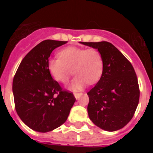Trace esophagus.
<instances>
[{"instance_id":"1","label":"esophagus","mask_w":153,"mask_h":153,"mask_svg":"<svg viewBox=\"0 0 153 153\" xmlns=\"http://www.w3.org/2000/svg\"><path fill=\"white\" fill-rule=\"evenodd\" d=\"M81 94H82L81 93H74V97H75V98L77 100V99H79V97H80Z\"/></svg>"}]
</instances>
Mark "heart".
I'll list each match as a JSON object with an SVG mask.
<instances>
[{
	"label": "heart",
	"mask_w": 153,
	"mask_h": 153,
	"mask_svg": "<svg viewBox=\"0 0 153 153\" xmlns=\"http://www.w3.org/2000/svg\"><path fill=\"white\" fill-rule=\"evenodd\" d=\"M59 56L47 60V70L55 80L66 83L73 69L76 76L70 84L71 90H81L87 83L94 84L102 76L103 59L97 50L67 47L59 52Z\"/></svg>",
	"instance_id": "b5f03b06"
}]
</instances>
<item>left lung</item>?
I'll list each match as a JSON object with an SVG mask.
<instances>
[{"label":"left lung","instance_id":"obj_1","mask_svg":"<svg viewBox=\"0 0 153 153\" xmlns=\"http://www.w3.org/2000/svg\"><path fill=\"white\" fill-rule=\"evenodd\" d=\"M100 51L103 72L87 93L89 117L106 131L122 129L132 120L140 100V87L134 68L114 45L106 41L80 42Z\"/></svg>","mask_w":153,"mask_h":153}]
</instances>
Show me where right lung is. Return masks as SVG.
<instances>
[{
  "mask_svg": "<svg viewBox=\"0 0 153 153\" xmlns=\"http://www.w3.org/2000/svg\"><path fill=\"white\" fill-rule=\"evenodd\" d=\"M67 42H40L24 56L13 77L17 115L36 132L52 131L64 123L76 101L73 93L63 90L53 79L47 67L52 51Z\"/></svg>",
  "mask_w": 153,
  "mask_h": 153,
  "instance_id": "1",
  "label": "right lung"
}]
</instances>
